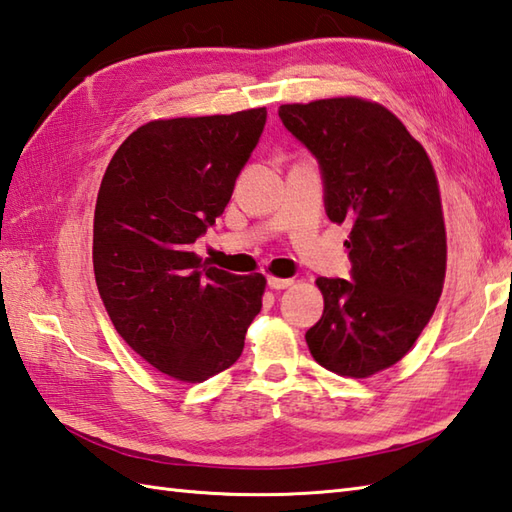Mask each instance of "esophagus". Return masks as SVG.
<instances>
[{"mask_svg": "<svg viewBox=\"0 0 512 512\" xmlns=\"http://www.w3.org/2000/svg\"><path fill=\"white\" fill-rule=\"evenodd\" d=\"M295 284V279H279V277H268V286L273 290H286Z\"/></svg>", "mask_w": 512, "mask_h": 512, "instance_id": "obj_1", "label": "esophagus"}]
</instances>
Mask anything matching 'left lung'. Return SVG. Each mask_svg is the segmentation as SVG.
I'll return each instance as SVG.
<instances>
[{"label":"left lung","mask_w":512,"mask_h":512,"mask_svg":"<svg viewBox=\"0 0 512 512\" xmlns=\"http://www.w3.org/2000/svg\"><path fill=\"white\" fill-rule=\"evenodd\" d=\"M279 118L317 156L325 213L352 224V281L319 277L323 317L306 332L321 367L367 378L396 365L442 295L447 231L427 151L380 103L336 96L279 107Z\"/></svg>","instance_id":"1"}]
</instances>
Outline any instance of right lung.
<instances>
[{"instance_id":"add662e5","label":"right lung","mask_w":512,"mask_h":512,"mask_svg":"<svg viewBox=\"0 0 512 512\" xmlns=\"http://www.w3.org/2000/svg\"><path fill=\"white\" fill-rule=\"evenodd\" d=\"M266 107L158 118L105 169L94 211V277L116 332L158 372L202 383L231 367L262 310L264 275L202 264L193 242L233 195Z\"/></svg>"}]
</instances>
